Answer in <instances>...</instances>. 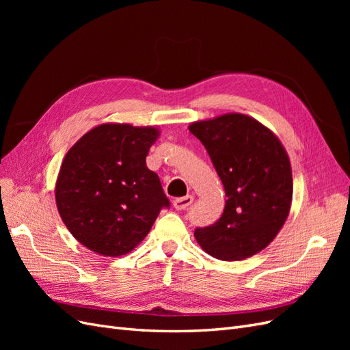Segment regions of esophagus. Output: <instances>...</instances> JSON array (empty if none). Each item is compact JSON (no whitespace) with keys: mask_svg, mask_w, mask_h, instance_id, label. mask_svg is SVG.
<instances>
[{"mask_svg":"<svg viewBox=\"0 0 350 350\" xmlns=\"http://www.w3.org/2000/svg\"><path fill=\"white\" fill-rule=\"evenodd\" d=\"M193 200H194V196H185V197L175 198L174 200V207L176 210H184V208H187L189 204L193 203Z\"/></svg>","mask_w":350,"mask_h":350,"instance_id":"obj_1","label":"esophagus"}]
</instances>
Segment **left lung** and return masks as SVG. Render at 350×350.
<instances>
[{
  "mask_svg": "<svg viewBox=\"0 0 350 350\" xmlns=\"http://www.w3.org/2000/svg\"><path fill=\"white\" fill-rule=\"evenodd\" d=\"M203 143L228 197L221 217L197 228L198 245L221 261L252 257L276 238L289 216L292 167L271 130L243 113L189 124Z\"/></svg>",
  "mask_w": 350,
  "mask_h": 350,
  "instance_id": "8db88e82",
  "label": "left lung"
}]
</instances>
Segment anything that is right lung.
<instances>
[{"instance_id":"right-lung-1","label":"right lung","mask_w":350,"mask_h":350,"mask_svg":"<svg viewBox=\"0 0 350 350\" xmlns=\"http://www.w3.org/2000/svg\"><path fill=\"white\" fill-rule=\"evenodd\" d=\"M156 126L107 122L67 152L55 184L58 213L81 245L103 257L133 251L169 207L146 156L159 139Z\"/></svg>"}]
</instances>
